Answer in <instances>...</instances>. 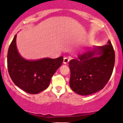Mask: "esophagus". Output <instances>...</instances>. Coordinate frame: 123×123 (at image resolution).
Instances as JSON below:
<instances>
[{
	"label": "esophagus",
	"mask_w": 123,
	"mask_h": 123,
	"mask_svg": "<svg viewBox=\"0 0 123 123\" xmlns=\"http://www.w3.org/2000/svg\"><path fill=\"white\" fill-rule=\"evenodd\" d=\"M69 61H70L69 58H67V57H65V58H64V61H63V62H64V64H66L69 62Z\"/></svg>",
	"instance_id": "1"
}]
</instances>
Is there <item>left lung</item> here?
<instances>
[{"mask_svg":"<svg viewBox=\"0 0 123 123\" xmlns=\"http://www.w3.org/2000/svg\"><path fill=\"white\" fill-rule=\"evenodd\" d=\"M114 64L115 51L110 41L79 55L69 62L70 88L84 96L99 91L111 78Z\"/></svg>","mask_w":123,"mask_h":123,"instance_id":"obj_1","label":"left lung"}]
</instances>
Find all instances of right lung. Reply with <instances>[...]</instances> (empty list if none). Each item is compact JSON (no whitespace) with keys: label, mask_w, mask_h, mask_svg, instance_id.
Returning a JSON list of instances; mask_svg holds the SVG:
<instances>
[{"label":"right lung","mask_w":123,"mask_h":123,"mask_svg":"<svg viewBox=\"0 0 123 123\" xmlns=\"http://www.w3.org/2000/svg\"><path fill=\"white\" fill-rule=\"evenodd\" d=\"M62 62V56L34 61L24 59L17 49L16 34L8 51V70L11 79L16 86L30 94H37L47 89Z\"/></svg>","instance_id":"right-lung-1"}]
</instances>
